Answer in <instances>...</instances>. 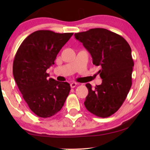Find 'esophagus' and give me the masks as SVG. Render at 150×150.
I'll return each instance as SVG.
<instances>
[{
	"label": "esophagus",
	"instance_id": "esophagus-1",
	"mask_svg": "<svg viewBox=\"0 0 150 150\" xmlns=\"http://www.w3.org/2000/svg\"><path fill=\"white\" fill-rule=\"evenodd\" d=\"M78 85V84L76 83H70V87H71V88H74L75 87H76V85Z\"/></svg>",
	"mask_w": 150,
	"mask_h": 150
}]
</instances>
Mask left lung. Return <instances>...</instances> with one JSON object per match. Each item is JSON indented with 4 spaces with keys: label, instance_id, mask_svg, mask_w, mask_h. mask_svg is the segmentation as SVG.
Returning <instances> with one entry per match:
<instances>
[{
    "label": "left lung",
    "instance_id": "8db88e82",
    "mask_svg": "<svg viewBox=\"0 0 150 150\" xmlns=\"http://www.w3.org/2000/svg\"><path fill=\"white\" fill-rule=\"evenodd\" d=\"M91 55L93 64L100 66L101 85L93 89L84 102L87 109L100 117H108L121 107L132 86L134 61L128 43L120 35L105 28H91L74 34Z\"/></svg>",
    "mask_w": 150,
    "mask_h": 150
}]
</instances>
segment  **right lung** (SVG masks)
I'll use <instances>...</instances> for the list:
<instances>
[{
    "label": "right lung",
    "instance_id": "right-lung-1",
    "mask_svg": "<svg viewBox=\"0 0 150 150\" xmlns=\"http://www.w3.org/2000/svg\"><path fill=\"white\" fill-rule=\"evenodd\" d=\"M72 35L37 30L22 42L16 54L14 79L28 107L40 117L57 113L69 95V84L48 79L46 70L54 64L57 54Z\"/></svg>",
    "mask_w": 150,
    "mask_h": 150
}]
</instances>
